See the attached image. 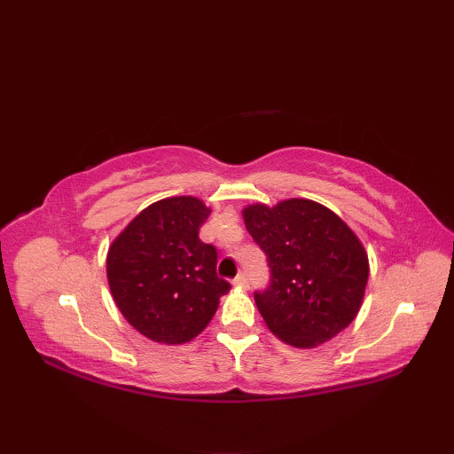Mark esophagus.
Returning <instances> with one entry per match:
<instances>
[{"label":"esophagus","instance_id":"34e87169","mask_svg":"<svg viewBox=\"0 0 454 454\" xmlns=\"http://www.w3.org/2000/svg\"><path fill=\"white\" fill-rule=\"evenodd\" d=\"M234 285L239 286V288H249V278L246 273H239L236 278H234Z\"/></svg>","mask_w":454,"mask_h":454}]
</instances>
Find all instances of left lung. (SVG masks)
<instances>
[{
  "mask_svg": "<svg viewBox=\"0 0 454 454\" xmlns=\"http://www.w3.org/2000/svg\"><path fill=\"white\" fill-rule=\"evenodd\" d=\"M244 222L267 255L271 278L254 298L278 340L308 349L355 320L369 257L335 212L308 199H288L275 207H246Z\"/></svg>",
  "mask_w": 454,
  "mask_h": 454,
  "instance_id": "left-lung-1",
  "label": "left lung"
}]
</instances>
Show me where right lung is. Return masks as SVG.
Segmentation results:
<instances>
[{
  "mask_svg": "<svg viewBox=\"0 0 454 454\" xmlns=\"http://www.w3.org/2000/svg\"><path fill=\"white\" fill-rule=\"evenodd\" d=\"M208 215L210 208L195 197L163 199L144 208L109 247L114 304L152 341H191L230 291V283L216 275V247L199 238Z\"/></svg>",
  "mask_w": 454,
  "mask_h": 454,
  "instance_id": "right-lung-1",
  "label": "right lung"
}]
</instances>
